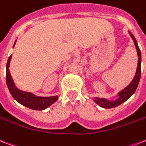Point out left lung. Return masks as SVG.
Returning a JSON list of instances; mask_svg holds the SVG:
<instances>
[{
	"instance_id": "left-lung-1",
	"label": "left lung",
	"mask_w": 146,
	"mask_h": 146,
	"mask_svg": "<svg viewBox=\"0 0 146 146\" xmlns=\"http://www.w3.org/2000/svg\"><path fill=\"white\" fill-rule=\"evenodd\" d=\"M130 33V36H132V40L134 41V44H135V48L137 50V54L139 60H138V66L137 70H136V73H135V77L132 80L129 85L126 86V87L122 90L121 92L119 93L118 96L119 98L115 101H109V100H106V99H101V98L96 97L94 98V101L96 103H97L98 105L100 106L101 107L105 108V109H110V108L116 107L122 103H124L125 101L129 99L131 96L135 93L136 89L138 87L139 83L140 80V76H141V61H142V57H141V52H140L139 47L138 46L137 41L135 40V36L132 35V33Z\"/></svg>"
}]
</instances>
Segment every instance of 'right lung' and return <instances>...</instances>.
Segmentation results:
<instances>
[{
	"mask_svg": "<svg viewBox=\"0 0 146 146\" xmlns=\"http://www.w3.org/2000/svg\"><path fill=\"white\" fill-rule=\"evenodd\" d=\"M15 43H16V41H15ZM15 43H14V46L15 45ZM11 56L12 55L9 56L7 62L6 80L7 86L8 87L9 91L14 100H17L19 103H21L24 106L35 110H45L58 100L57 96H50V97H40V96H34L33 93L18 90L16 87V86L14 85V81L12 80L11 73L9 71V65H10Z\"/></svg>",
	"mask_w": 146,
	"mask_h": 146,
	"instance_id": "add662e5",
	"label": "right lung"
}]
</instances>
